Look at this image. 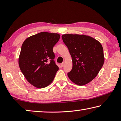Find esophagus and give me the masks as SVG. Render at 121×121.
<instances>
[{
  "label": "esophagus",
  "mask_w": 121,
  "mask_h": 121,
  "mask_svg": "<svg viewBox=\"0 0 121 121\" xmlns=\"http://www.w3.org/2000/svg\"><path fill=\"white\" fill-rule=\"evenodd\" d=\"M65 65V62H62V63H61V67H63Z\"/></svg>",
  "instance_id": "34e87169"
}]
</instances>
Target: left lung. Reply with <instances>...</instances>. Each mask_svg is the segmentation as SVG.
Instances as JSON below:
<instances>
[{"label": "left lung", "mask_w": 121, "mask_h": 121, "mask_svg": "<svg viewBox=\"0 0 121 121\" xmlns=\"http://www.w3.org/2000/svg\"><path fill=\"white\" fill-rule=\"evenodd\" d=\"M62 38L72 58L73 68L68 73L69 78L78 85L87 84L103 66L105 57L101 43L85 35L65 34Z\"/></svg>", "instance_id": "1"}]
</instances>
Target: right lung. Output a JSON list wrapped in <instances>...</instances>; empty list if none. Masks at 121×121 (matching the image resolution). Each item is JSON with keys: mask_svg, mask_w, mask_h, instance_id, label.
<instances>
[{"mask_svg": "<svg viewBox=\"0 0 121 121\" xmlns=\"http://www.w3.org/2000/svg\"><path fill=\"white\" fill-rule=\"evenodd\" d=\"M60 37L59 34L42 32L29 37L22 44L19 58L20 69L35 87H45L54 79L59 67L53 60V48Z\"/></svg>", "mask_w": 121, "mask_h": 121, "instance_id": "1", "label": "right lung"}]
</instances>
